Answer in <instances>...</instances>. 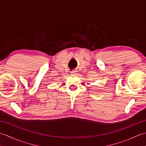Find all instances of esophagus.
Returning <instances> with one entry per match:
<instances>
[{"label": "esophagus", "instance_id": "obj_1", "mask_svg": "<svg viewBox=\"0 0 146 146\" xmlns=\"http://www.w3.org/2000/svg\"><path fill=\"white\" fill-rule=\"evenodd\" d=\"M77 72H78V71H77L76 70H73L71 72V75H76L77 74Z\"/></svg>", "mask_w": 146, "mask_h": 146}]
</instances>
